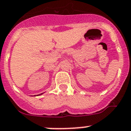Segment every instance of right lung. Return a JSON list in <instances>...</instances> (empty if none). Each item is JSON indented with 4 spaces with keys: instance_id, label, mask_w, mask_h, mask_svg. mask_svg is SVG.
<instances>
[{
    "instance_id": "obj_1",
    "label": "right lung",
    "mask_w": 131,
    "mask_h": 131,
    "mask_svg": "<svg viewBox=\"0 0 131 131\" xmlns=\"http://www.w3.org/2000/svg\"><path fill=\"white\" fill-rule=\"evenodd\" d=\"M41 94H43V93H41V94H39V95H37V96H38V95H41ZM34 96H36V95H34Z\"/></svg>"
}]
</instances>
